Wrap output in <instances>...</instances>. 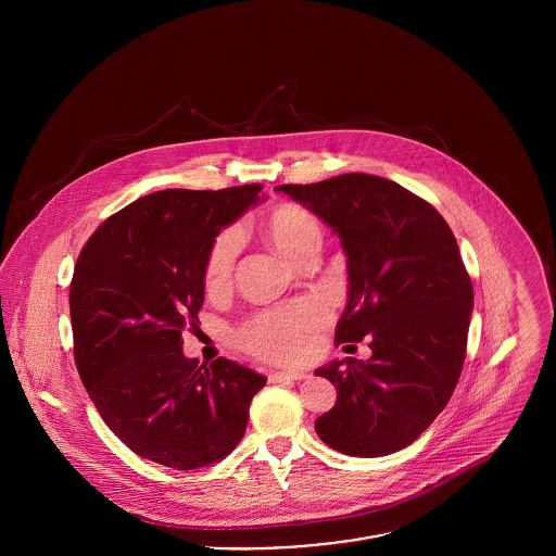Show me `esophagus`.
<instances>
[{
  "mask_svg": "<svg viewBox=\"0 0 556 556\" xmlns=\"http://www.w3.org/2000/svg\"><path fill=\"white\" fill-rule=\"evenodd\" d=\"M308 375L304 370H278V372H271L269 375V381L271 383H280V381H302L306 379Z\"/></svg>",
  "mask_w": 556,
  "mask_h": 556,
  "instance_id": "obj_1",
  "label": "esophagus"
}]
</instances>
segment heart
Listing matches in <instances>:
<instances>
[{
  "label": "heart",
  "instance_id": "b5f03b06",
  "mask_svg": "<svg viewBox=\"0 0 556 556\" xmlns=\"http://www.w3.org/2000/svg\"><path fill=\"white\" fill-rule=\"evenodd\" d=\"M265 233L274 248L293 263H298L308 248L320 245L323 239L317 218L306 207L293 203L280 205L267 216ZM238 250V231H225L214 241L205 263V287L210 291H218L229 285ZM325 318L327 311L318 302H300L254 318L243 329L241 342L261 357L293 362L308 353L315 329Z\"/></svg>",
  "mask_w": 556,
  "mask_h": 556
}]
</instances>
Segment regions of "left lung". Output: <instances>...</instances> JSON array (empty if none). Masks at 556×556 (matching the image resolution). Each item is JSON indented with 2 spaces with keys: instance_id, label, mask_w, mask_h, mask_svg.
Instances as JSON below:
<instances>
[{
  "instance_id": "left-lung-1",
  "label": "left lung",
  "mask_w": 556,
  "mask_h": 556,
  "mask_svg": "<svg viewBox=\"0 0 556 556\" xmlns=\"http://www.w3.org/2000/svg\"><path fill=\"white\" fill-rule=\"evenodd\" d=\"M342 243L349 302L336 344L370 336L372 357L333 359L317 377L338 400L315 421L323 443L357 458L410 445L445 408L467 355L473 285L443 216L396 181L346 173L276 188Z\"/></svg>"
}]
</instances>
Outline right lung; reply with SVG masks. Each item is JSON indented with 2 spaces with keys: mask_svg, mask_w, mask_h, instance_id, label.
Here are the masks:
<instances>
[{
  "mask_svg": "<svg viewBox=\"0 0 556 556\" xmlns=\"http://www.w3.org/2000/svg\"><path fill=\"white\" fill-rule=\"evenodd\" d=\"M261 186L160 190L87 239L71 285L80 381L104 424L135 454L190 471L238 447L265 377L181 353L199 323L205 263L225 227L261 201Z\"/></svg>",
  "mask_w": 556,
  "mask_h": 556,
  "instance_id": "add662e5",
  "label": "right lung"
}]
</instances>
